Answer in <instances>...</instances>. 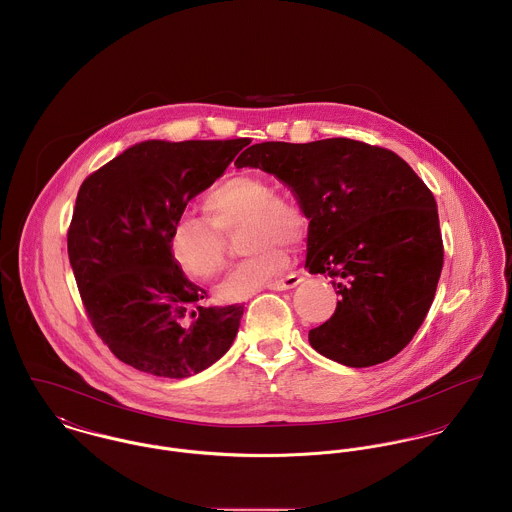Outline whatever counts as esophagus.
Instances as JSON below:
<instances>
[{
	"mask_svg": "<svg viewBox=\"0 0 512 512\" xmlns=\"http://www.w3.org/2000/svg\"><path fill=\"white\" fill-rule=\"evenodd\" d=\"M302 283V277L300 275H288V277H284V279H279V281H273V283L267 284V288H271V290H288V288H294L296 284Z\"/></svg>",
	"mask_w": 512,
	"mask_h": 512,
	"instance_id": "esophagus-1",
	"label": "esophagus"
}]
</instances>
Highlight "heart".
I'll use <instances>...</instances> for the list:
<instances>
[{"label": "heart", "instance_id": "obj_1", "mask_svg": "<svg viewBox=\"0 0 512 512\" xmlns=\"http://www.w3.org/2000/svg\"><path fill=\"white\" fill-rule=\"evenodd\" d=\"M200 216H180L169 233V253L174 265L192 279L218 277L228 261L231 233L247 222L245 249L251 253L235 265L218 294L239 300L271 283L288 263L284 243L302 239L306 218L302 210L275 194L269 180L257 174H233L214 184L202 198Z\"/></svg>", "mask_w": 512, "mask_h": 512}]
</instances>
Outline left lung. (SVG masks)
Masks as SVG:
<instances>
[{
	"mask_svg": "<svg viewBox=\"0 0 512 512\" xmlns=\"http://www.w3.org/2000/svg\"><path fill=\"white\" fill-rule=\"evenodd\" d=\"M237 169L271 172L296 194L308 226L306 269L340 294L308 334L324 357L371 367L422 326L444 267L434 194L397 153L345 137L247 147Z\"/></svg>",
	"mask_w": 512,
	"mask_h": 512,
	"instance_id": "1",
	"label": "left lung"
}]
</instances>
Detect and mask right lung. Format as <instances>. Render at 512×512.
<instances>
[{"label": "right lung", "mask_w": 512, "mask_h": 512, "mask_svg": "<svg viewBox=\"0 0 512 512\" xmlns=\"http://www.w3.org/2000/svg\"><path fill=\"white\" fill-rule=\"evenodd\" d=\"M247 143L145 141L82 182L68 259L88 320L119 361L184 379L231 347L243 306H208V292L174 265L169 233Z\"/></svg>", "instance_id": "1"}]
</instances>
